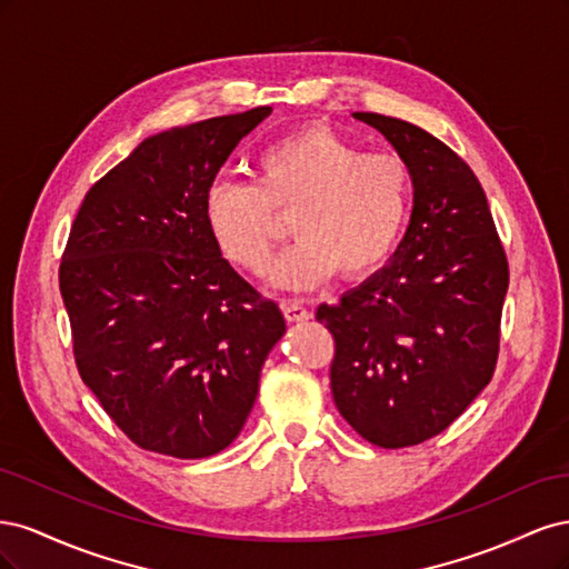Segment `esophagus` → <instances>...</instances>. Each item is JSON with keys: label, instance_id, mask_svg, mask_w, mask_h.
Segmentation results:
<instances>
[{"label": "esophagus", "instance_id": "obj_1", "mask_svg": "<svg viewBox=\"0 0 569 569\" xmlns=\"http://www.w3.org/2000/svg\"><path fill=\"white\" fill-rule=\"evenodd\" d=\"M282 311L289 322H303L311 318V313H308L303 303H299V301H282Z\"/></svg>", "mask_w": 569, "mask_h": 569}]
</instances>
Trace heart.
Instances as JSON below:
<instances>
[{
	"label": "heart",
	"instance_id": "obj_1",
	"mask_svg": "<svg viewBox=\"0 0 569 569\" xmlns=\"http://www.w3.org/2000/svg\"><path fill=\"white\" fill-rule=\"evenodd\" d=\"M256 182L218 178L206 189L203 220L220 256L239 270L266 272L282 226L299 237L270 280L306 291L332 280H368L399 249L412 211V173L391 151H363L327 126L291 130L261 149Z\"/></svg>",
	"mask_w": 569,
	"mask_h": 569
}]
</instances>
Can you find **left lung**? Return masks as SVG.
I'll return each instance as SVG.
<instances>
[{
	"instance_id": "left-lung-1",
	"label": "left lung",
	"mask_w": 569,
	"mask_h": 569,
	"mask_svg": "<svg viewBox=\"0 0 569 569\" xmlns=\"http://www.w3.org/2000/svg\"><path fill=\"white\" fill-rule=\"evenodd\" d=\"M412 173V213L391 261L339 303H320L335 337L341 418L382 449L443 432L489 382L498 358L508 261L477 176L435 134L356 111Z\"/></svg>"
}]
</instances>
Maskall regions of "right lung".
Listing matches in <instances>:
<instances>
[{"instance_id": "right-lung-1", "label": "right lung", "mask_w": 569, "mask_h": 569, "mask_svg": "<svg viewBox=\"0 0 569 569\" xmlns=\"http://www.w3.org/2000/svg\"><path fill=\"white\" fill-rule=\"evenodd\" d=\"M270 111L147 137L76 216L59 287L78 372L144 451L192 460L228 449L287 330L203 220L206 189Z\"/></svg>"}]
</instances>
